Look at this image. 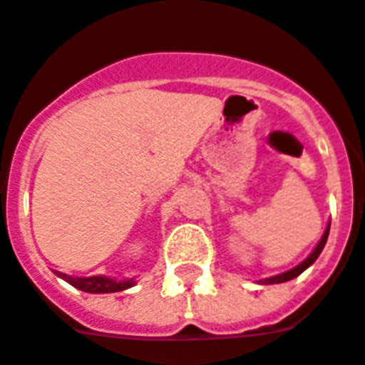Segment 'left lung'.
<instances>
[{"label":"left lung","instance_id":"1","mask_svg":"<svg viewBox=\"0 0 365 365\" xmlns=\"http://www.w3.org/2000/svg\"><path fill=\"white\" fill-rule=\"evenodd\" d=\"M329 232H330V225L327 226V230H324L323 237H321V241H319V243H317V247H315V249H314V252H312L310 256H308V258L304 259V262L299 263L297 267L289 269V271H286V272H282V274H277V277L265 278V280H259V282H262V284H282V282L293 280V278H295V277H299V274H301L302 271H306V269L310 267L312 263H314L315 259H317V256H319V254H321V250L324 249V243H327V240H329Z\"/></svg>","mask_w":365,"mask_h":365}]
</instances>
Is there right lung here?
<instances>
[{"mask_svg": "<svg viewBox=\"0 0 365 365\" xmlns=\"http://www.w3.org/2000/svg\"><path fill=\"white\" fill-rule=\"evenodd\" d=\"M55 274L63 280H66L70 286L78 287L85 293H115L122 292V289H128L131 287L135 282L131 280H120L116 282L115 278H107V277H85V278H73L68 277V274H63V272L55 271Z\"/></svg>", "mask_w": 365, "mask_h": 365, "instance_id": "1", "label": "right lung"}]
</instances>
